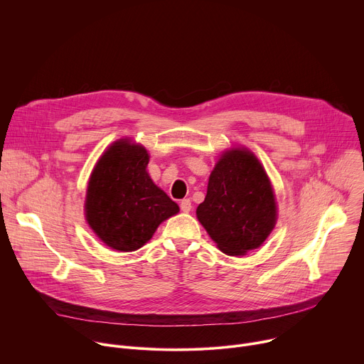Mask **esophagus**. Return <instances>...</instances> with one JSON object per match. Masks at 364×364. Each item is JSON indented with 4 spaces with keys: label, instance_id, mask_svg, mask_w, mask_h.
Returning a JSON list of instances; mask_svg holds the SVG:
<instances>
[{
    "label": "esophagus",
    "instance_id": "esophagus-1",
    "mask_svg": "<svg viewBox=\"0 0 364 364\" xmlns=\"http://www.w3.org/2000/svg\"><path fill=\"white\" fill-rule=\"evenodd\" d=\"M180 209H181V212H184V213H188V212L191 210V201H190V198H184V200H181V203H180Z\"/></svg>",
    "mask_w": 364,
    "mask_h": 364
}]
</instances>
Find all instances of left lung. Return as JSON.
Returning a JSON list of instances; mask_svg holds the SVG:
<instances>
[{
  "mask_svg": "<svg viewBox=\"0 0 364 364\" xmlns=\"http://www.w3.org/2000/svg\"><path fill=\"white\" fill-rule=\"evenodd\" d=\"M196 215L226 255H246L265 242L277 223V203L253 152L232 148L222 154Z\"/></svg>",
  "mask_w": 364,
  "mask_h": 364,
  "instance_id": "1",
  "label": "left lung"
}]
</instances>
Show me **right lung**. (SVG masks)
<instances>
[{"label":"right lung","mask_w":364,"mask_h":364,"mask_svg":"<svg viewBox=\"0 0 364 364\" xmlns=\"http://www.w3.org/2000/svg\"><path fill=\"white\" fill-rule=\"evenodd\" d=\"M148 161L142 145L119 139L102 154L89 178L86 220L96 236L115 250L139 249L180 210L151 180Z\"/></svg>","instance_id":"add662e5"}]
</instances>
